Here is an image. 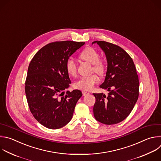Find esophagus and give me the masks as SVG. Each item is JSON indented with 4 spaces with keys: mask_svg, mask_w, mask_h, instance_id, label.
<instances>
[{
    "mask_svg": "<svg viewBox=\"0 0 161 161\" xmlns=\"http://www.w3.org/2000/svg\"><path fill=\"white\" fill-rule=\"evenodd\" d=\"M82 93H83V95L84 96H85V95H88V94H89V93H88V92H85V91H83V92H82Z\"/></svg>",
    "mask_w": 161,
    "mask_h": 161,
    "instance_id": "obj_1",
    "label": "esophagus"
}]
</instances>
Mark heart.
I'll list each match as a JSON object with an SVG mask.
<instances>
[{
    "instance_id": "obj_1",
    "label": "heart",
    "mask_w": 161,
    "mask_h": 161,
    "mask_svg": "<svg viewBox=\"0 0 161 161\" xmlns=\"http://www.w3.org/2000/svg\"><path fill=\"white\" fill-rule=\"evenodd\" d=\"M80 58L86 62L92 64V71L99 75H103L105 73V66L102 60L100 58L99 53L92 47H87L81 53ZM66 69L69 75L75 76L77 73V65L76 62L71 58H69L66 62ZM99 81L97 75H92L80 78L75 83V87L85 91L92 90L95 85Z\"/></svg>"
}]
</instances>
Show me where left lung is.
<instances>
[{"mask_svg": "<svg viewBox=\"0 0 161 161\" xmlns=\"http://www.w3.org/2000/svg\"><path fill=\"white\" fill-rule=\"evenodd\" d=\"M105 52L108 70L100 87L109 92L93 93L95 97L93 114L105 125L117 124L133 110L139 95V80L132 58L119 46L105 41H95Z\"/></svg>", "mask_w": 161, "mask_h": 161, "instance_id": "1", "label": "left lung"}]
</instances>
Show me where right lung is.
Wrapping results in <instances>:
<instances>
[{"mask_svg": "<svg viewBox=\"0 0 161 161\" xmlns=\"http://www.w3.org/2000/svg\"><path fill=\"white\" fill-rule=\"evenodd\" d=\"M85 44L73 41L54 42L40 48L31 59L25 81L30 110L43 126L59 129L72 119L80 90L63 92L71 83L66 69L69 58Z\"/></svg>", "mask_w": 161, "mask_h": 161, "instance_id": "right-lung-1", "label": "right lung"}]
</instances>
